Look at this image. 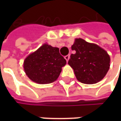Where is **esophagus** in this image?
<instances>
[{"mask_svg": "<svg viewBox=\"0 0 121 121\" xmlns=\"http://www.w3.org/2000/svg\"><path fill=\"white\" fill-rule=\"evenodd\" d=\"M65 60H67V62L69 61V58H70V56H69V55H67V56H65Z\"/></svg>", "mask_w": 121, "mask_h": 121, "instance_id": "obj_1", "label": "esophagus"}]
</instances>
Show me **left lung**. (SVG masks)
<instances>
[{
    "label": "left lung",
    "instance_id": "8db88e82",
    "mask_svg": "<svg viewBox=\"0 0 121 121\" xmlns=\"http://www.w3.org/2000/svg\"><path fill=\"white\" fill-rule=\"evenodd\" d=\"M68 64L73 68L77 79L85 84L100 81L110 69V57L104 49L82 38H75L71 46Z\"/></svg>",
    "mask_w": 121,
    "mask_h": 121
}]
</instances>
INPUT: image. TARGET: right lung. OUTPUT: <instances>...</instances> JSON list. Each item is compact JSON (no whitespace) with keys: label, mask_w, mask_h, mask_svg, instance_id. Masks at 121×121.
I'll return each instance as SVG.
<instances>
[{"label":"right lung","mask_w":121,"mask_h":121,"mask_svg":"<svg viewBox=\"0 0 121 121\" xmlns=\"http://www.w3.org/2000/svg\"><path fill=\"white\" fill-rule=\"evenodd\" d=\"M66 60L59 53V48L47 43L30 53L24 60L26 75L38 84H48L59 77Z\"/></svg>","instance_id":"1"}]
</instances>
